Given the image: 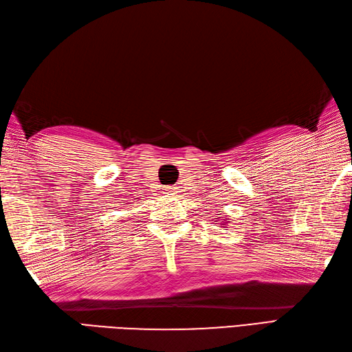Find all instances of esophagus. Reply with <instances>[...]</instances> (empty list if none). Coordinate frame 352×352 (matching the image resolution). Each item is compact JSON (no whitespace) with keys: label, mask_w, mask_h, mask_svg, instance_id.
Segmentation results:
<instances>
[{"label":"esophagus","mask_w":352,"mask_h":352,"mask_svg":"<svg viewBox=\"0 0 352 352\" xmlns=\"http://www.w3.org/2000/svg\"><path fill=\"white\" fill-rule=\"evenodd\" d=\"M164 190H166V194H168V195H172V197L177 195L178 192H180V190H178V188H175V186H169V188H166Z\"/></svg>","instance_id":"obj_1"}]
</instances>
